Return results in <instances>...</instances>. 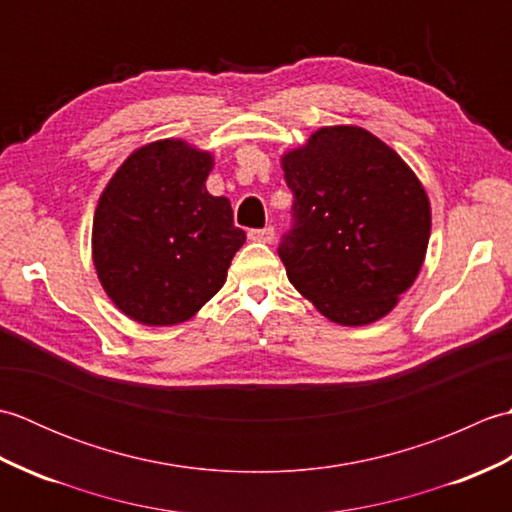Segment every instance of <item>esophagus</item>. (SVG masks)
<instances>
[{"label":"esophagus","mask_w":512,"mask_h":512,"mask_svg":"<svg viewBox=\"0 0 512 512\" xmlns=\"http://www.w3.org/2000/svg\"><path fill=\"white\" fill-rule=\"evenodd\" d=\"M248 237L253 239V242L273 244V239H275V228H273V226H266V228H253V231H248Z\"/></svg>","instance_id":"esophagus-1"}]
</instances>
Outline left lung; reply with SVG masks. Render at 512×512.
I'll return each mask as SVG.
<instances>
[{"instance_id": "obj_1", "label": "left lung", "mask_w": 512, "mask_h": 512, "mask_svg": "<svg viewBox=\"0 0 512 512\" xmlns=\"http://www.w3.org/2000/svg\"><path fill=\"white\" fill-rule=\"evenodd\" d=\"M295 226L279 246L290 284L339 325H369L416 281L431 204L416 173L356 125L314 132L281 156Z\"/></svg>"}]
</instances>
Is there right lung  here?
Wrapping results in <instances>:
<instances>
[{
	"instance_id": "obj_1",
	"label": "right lung",
	"mask_w": 512,
	"mask_h": 512,
	"mask_svg": "<svg viewBox=\"0 0 512 512\" xmlns=\"http://www.w3.org/2000/svg\"><path fill=\"white\" fill-rule=\"evenodd\" d=\"M211 151L165 138L116 169L94 211L92 259L107 297L143 325L189 321L224 286L246 233L206 191Z\"/></svg>"
}]
</instances>
